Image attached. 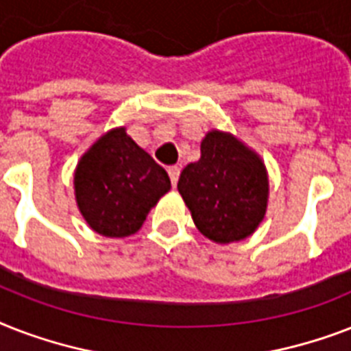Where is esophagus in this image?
I'll return each mask as SVG.
<instances>
[{"label": "esophagus", "mask_w": 351, "mask_h": 351, "mask_svg": "<svg viewBox=\"0 0 351 351\" xmlns=\"http://www.w3.org/2000/svg\"><path fill=\"white\" fill-rule=\"evenodd\" d=\"M167 173H169L171 184H173V186H176V182H178V178H180V167L173 165V167H169V169H167Z\"/></svg>", "instance_id": "34e87169"}]
</instances>
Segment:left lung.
<instances>
[{
  "instance_id": "8db88e82",
  "label": "left lung",
  "mask_w": 351,
  "mask_h": 351,
  "mask_svg": "<svg viewBox=\"0 0 351 351\" xmlns=\"http://www.w3.org/2000/svg\"><path fill=\"white\" fill-rule=\"evenodd\" d=\"M178 191L204 237L217 244L244 240L266 215V165L233 134L209 131L200 160L182 171Z\"/></svg>"
}]
</instances>
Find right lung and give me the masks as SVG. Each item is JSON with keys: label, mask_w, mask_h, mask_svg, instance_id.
I'll return each instance as SVG.
<instances>
[{"label": "right lung", "mask_w": 351, "mask_h": 351, "mask_svg": "<svg viewBox=\"0 0 351 351\" xmlns=\"http://www.w3.org/2000/svg\"><path fill=\"white\" fill-rule=\"evenodd\" d=\"M171 189L165 169L117 127L98 138L74 171V195L85 222L104 237L136 233Z\"/></svg>", "instance_id": "1"}]
</instances>
